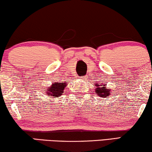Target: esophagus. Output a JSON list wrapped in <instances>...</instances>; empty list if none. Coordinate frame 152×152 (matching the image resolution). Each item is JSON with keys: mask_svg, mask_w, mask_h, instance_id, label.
I'll return each mask as SVG.
<instances>
[{"mask_svg": "<svg viewBox=\"0 0 152 152\" xmlns=\"http://www.w3.org/2000/svg\"><path fill=\"white\" fill-rule=\"evenodd\" d=\"M86 79V77H81V80H85Z\"/></svg>", "mask_w": 152, "mask_h": 152, "instance_id": "1", "label": "esophagus"}]
</instances>
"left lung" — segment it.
Returning <instances> with one entry per match:
<instances>
[{
  "mask_svg": "<svg viewBox=\"0 0 152 152\" xmlns=\"http://www.w3.org/2000/svg\"><path fill=\"white\" fill-rule=\"evenodd\" d=\"M102 86H104V85H102ZM96 89V90H95V92H96V94H97L99 96H102V97H104V96L107 97V96H109L111 93L109 89H106L105 87H97Z\"/></svg>",
  "mask_w": 152,
  "mask_h": 152,
  "instance_id": "8db88e82",
  "label": "left lung"
}]
</instances>
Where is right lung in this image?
Returning <instances> with one entry per match:
<instances>
[{
    "label": "right lung",
    "instance_id": "add662e5",
    "mask_svg": "<svg viewBox=\"0 0 152 152\" xmlns=\"http://www.w3.org/2000/svg\"><path fill=\"white\" fill-rule=\"evenodd\" d=\"M67 81H64V82H55L53 84L49 87V89H47V93L48 95L50 96V97L55 98V97H59L61 96V94L63 93L64 90L67 86Z\"/></svg>",
    "mask_w": 152,
    "mask_h": 152
}]
</instances>
